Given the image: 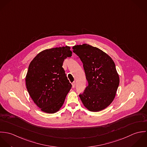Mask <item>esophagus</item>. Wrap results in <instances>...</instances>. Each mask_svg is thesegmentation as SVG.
Instances as JSON below:
<instances>
[{
  "label": "esophagus",
  "instance_id": "esophagus-1",
  "mask_svg": "<svg viewBox=\"0 0 147 147\" xmlns=\"http://www.w3.org/2000/svg\"><path fill=\"white\" fill-rule=\"evenodd\" d=\"M75 86H76V82H73L72 83V88H75Z\"/></svg>",
  "mask_w": 147,
  "mask_h": 147
}]
</instances>
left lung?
Returning <instances> with one entry per match:
<instances>
[{"label":"left lung","instance_id":"8db88e82","mask_svg":"<svg viewBox=\"0 0 147 147\" xmlns=\"http://www.w3.org/2000/svg\"><path fill=\"white\" fill-rule=\"evenodd\" d=\"M73 49L83 63L88 82L79 95L82 102L90 111L106 109L114 100L119 85L114 61L102 50L86 44L75 45Z\"/></svg>","mask_w":147,"mask_h":147}]
</instances>
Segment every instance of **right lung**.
Returning <instances> with one entry per match:
<instances>
[{
  "mask_svg": "<svg viewBox=\"0 0 147 147\" xmlns=\"http://www.w3.org/2000/svg\"><path fill=\"white\" fill-rule=\"evenodd\" d=\"M70 47L45 49L30 62L26 77V87L34 103L43 112L53 114L62 106L71 88L62 67L71 57Z\"/></svg>",
  "mask_w": 147,
  "mask_h": 147,
  "instance_id": "add662e5",
  "label": "right lung"
}]
</instances>
